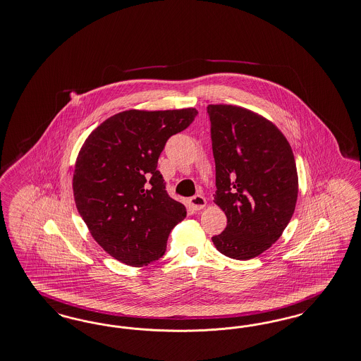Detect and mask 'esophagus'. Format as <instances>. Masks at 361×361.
Returning a JSON list of instances; mask_svg holds the SVG:
<instances>
[{
    "label": "esophagus",
    "mask_w": 361,
    "mask_h": 361,
    "mask_svg": "<svg viewBox=\"0 0 361 361\" xmlns=\"http://www.w3.org/2000/svg\"><path fill=\"white\" fill-rule=\"evenodd\" d=\"M189 204H190V207L195 209V211H200L204 207H205V197L202 196V195H195L193 197H190L189 199Z\"/></svg>",
    "instance_id": "1"
}]
</instances>
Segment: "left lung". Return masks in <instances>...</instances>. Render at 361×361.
<instances>
[{
  "instance_id": "obj_1",
  "label": "left lung",
  "mask_w": 361,
  "mask_h": 361,
  "mask_svg": "<svg viewBox=\"0 0 361 361\" xmlns=\"http://www.w3.org/2000/svg\"><path fill=\"white\" fill-rule=\"evenodd\" d=\"M207 113L216 166L214 202L227 216L212 242L228 258L251 259L274 245L294 214V154L281 130L254 111L209 104Z\"/></svg>"
}]
</instances>
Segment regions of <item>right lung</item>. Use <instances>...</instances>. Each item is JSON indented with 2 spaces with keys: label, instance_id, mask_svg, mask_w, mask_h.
Listing matches in <instances>:
<instances>
[{
  "label": "right lung",
  "instance_id": "right-lung-1",
  "mask_svg": "<svg viewBox=\"0 0 361 361\" xmlns=\"http://www.w3.org/2000/svg\"><path fill=\"white\" fill-rule=\"evenodd\" d=\"M196 116V109L128 110L87 137L75 164V204L92 238L116 260L133 267L159 260L187 216L168 195L157 164L166 141Z\"/></svg>",
  "mask_w": 361,
  "mask_h": 361
}]
</instances>
